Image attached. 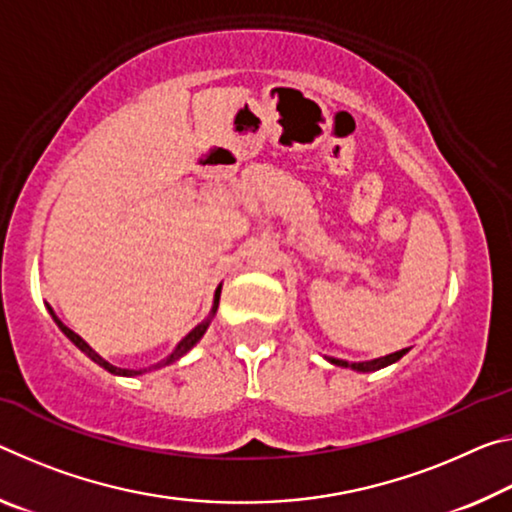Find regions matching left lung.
Listing matches in <instances>:
<instances>
[{
	"instance_id": "1",
	"label": "left lung",
	"mask_w": 512,
	"mask_h": 512,
	"mask_svg": "<svg viewBox=\"0 0 512 512\" xmlns=\"http://www.w3.org/2000/svg\"><path fill=\"white\" fill-rule=\"evenodd\" d=\"M408 353V348H403V351H396V353H392V355H385V358H380V360H371V362H355V364H351V362H344V360H335V358H328L332 364H337V367H353L355 371H376V369H383V367H387V364H392V362H396V360H401L403 355Z\"/></svg>"
}]
</instances>
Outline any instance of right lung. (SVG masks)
I'll return each instance as SVG.
<instances>
[{"instance_id": "obj_1", "label": "right lung", "mask_w": 512, "mask_h": 512, "mask_svg": "<svg viewBox=\"0 0 512 512\" xmlns=\"http://www.w3.org/2000/svg\"><path fill=\"white\" fill-rule=\"evenodd\" d=\"M218 298H221V287H218V289H216V298H214V310H212V314H216V307H218ZM47 310H50V314L54 316L56 326H59V328H61V332H63V335H66V337L70 339V342H72V344H75V346L79 348V351H84V353L88 355V358H91L93 362H97V364H100V367H104V369H107L109 373H116V376H139V373H143V371H134V369H120V367H113V364H109L107 360H102V358H100V355H97V353L93 351V348H91V346H88V344L84 342V339H81V337L77 335V332H72V330H70L68 326H63V323H61L59 319H56V314L52 312V307H47ZM207 326H209V319H207L205 323H200V326H196V328H193V330L189 332V335H186V337L182 339V342H180V344H177V348H175V351H173V353H170L166 360H161V362H157V364H154V367H152V369H159V367H166V364H173L175 360H180L184 353H189V351H191V348L198 344V339H200L202 335H205V330H207Z\"/></svg>"}]
</instances>
